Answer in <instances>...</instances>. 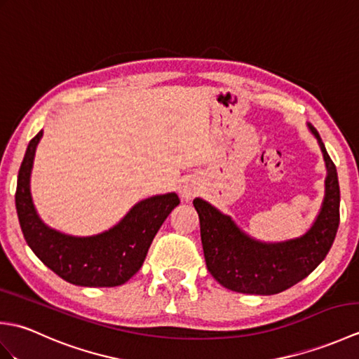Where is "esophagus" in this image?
Segmentation results:
<instances>
[{
    "label": "esophagus",
    "instance_id": "esophagus-1",
    "mask_svg": "<svg viewBox=\"0 0 359 359\" xmlns=\"http://www.w3.org/2000/svg\"><path fill=\"white\" fill-rule=\"evenodd\" d=\"M180 193H182V197H184V199L189 201V199H193V197L196 196V188H193L191 185H185L184 188L180 189Z\"/></svg>",
    "mask_w": 359,
    "mask_h": 359
}]
</instances>
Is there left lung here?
I'll return each instance as SVG.
<instances>
[{
    "mask_svg": "<svg viewBox=\"0 0 359 359\" xmlns=\"http://www.w3.org/2000/svg\"><path fill=\"white\" fill-rule=\"evenodd\" d=\"M318 137L327 165L325 199L315 225L299 239L261 243L243 234L233 220L210 203L194 199L207 269L220 285L238 293L276 294L307 278L332 248L339 226V184L337 166Z\"/></svg>",
    "mask_w": 359,
    "mask_h": 359,
    "instance_id": "obj_1",
    "label": "left lung"
}]
</instances>
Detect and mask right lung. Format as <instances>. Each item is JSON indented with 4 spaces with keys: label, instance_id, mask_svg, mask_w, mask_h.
I'll return each instance as SVG.
<instances>
[{
    "label": "right lung",
    "instance_id": "right-lung-1",
    "mask_svg": "<svg viewBox=\"0 0 359 359\" xmlns=\"http://www.w3.org/2000/svg\"><path fill=\"white\" fill-rule=\"evenodd\" d=\"M41 135L43 131L29 142L15 193V207L27 245L48 269L74 285L125 284L140 270L158 228L180 203L177 194L154 196L139 202L118 225L93 238H72L50 230L36 216L29 189L30 170Z\"/></svg>",
    "mask_w": 359,
    "mask_h": 359
}]
</instances>
